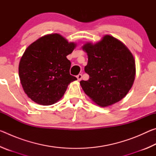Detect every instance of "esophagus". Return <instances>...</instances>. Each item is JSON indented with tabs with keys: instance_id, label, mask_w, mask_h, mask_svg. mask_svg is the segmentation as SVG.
<instances>
[{
	"instance_id": "34e87169",
	"label": "esophagus",
	"mask_w": 156,
	"mask_h": 156,
	"mask_svg": "<svg viewBox=\"0 0 156 156\" xmlns=\"http://www.w3.org/2000/svg\"><path fill=\"white\" fill-rule=\"evenodd\" d=\"M76 77H77V79L78 80H80L83 76H82V74H78L77 76H76Z\"/></svg>"
}]
</instances>
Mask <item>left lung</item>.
Segmentation results:
<instances>
[{"instance_id": "left-lung-1", "label": "left lung", "mask_w": 156, "mask_h": 156, "mask_svg": "<svg viewBox=\"0 0 156 156\" xmlns=\"http://www.w3.org/2000/svg\"><path fill=\"white\" fill-rule=\"evenodd\" d=\"M83 50L88 55L84 72L89 76L88 80L80 82L84 93L101 107L122 100L131 88L136 75L135 60L127 47L107 35L96 44H85Z\"/></svg>"}]
</instances>
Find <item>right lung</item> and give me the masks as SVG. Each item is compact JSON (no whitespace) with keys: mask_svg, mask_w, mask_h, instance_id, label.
Wrapping results in <instances>:
<instances>
[{"mask_svg":"<svg viewBox=\"0 0 156 156\" xmlns=\"http://www.w3.org/2000/svg\"><path fill=\"white\" fill-rule=\"evenodd\" d=\"M75 43L58 34L41 37L29 46L19 63V77L27 96L36 103L51 105L62 97L71 82L77 80L69 73Z\"/></svg>","mask_w":156,"mask_h":156,"instance_id":"right-lung-1","label":"right lung"}]
</instances>
